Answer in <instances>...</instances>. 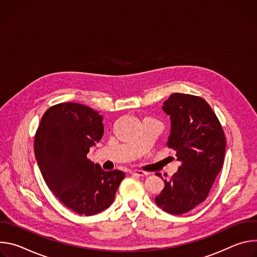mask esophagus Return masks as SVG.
<instances>
[{
  "instance_id": "1",
  "label": "esophagus",
  "mask_w": 257,
  "mask_h": 257,
  "mask_svg": "<svg viewBox=\"0 0 257 257\" xmlns=\"http://www.w3.org/2000/svg\"><path fill=\"white\" fill-rule=\"evenodd\" d=\"M131 174L134 175V176H138V177H146L149 175V173H146L144 171H138V170L131 172Z\"/></svg>"
}]
</instances>
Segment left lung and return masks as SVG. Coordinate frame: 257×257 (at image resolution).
Here are the masks:
<instances>
[{
	"label": "left lung",
	"instance_id": "8db88e82",
	"mask_svg": "<svg viewBox=\"0 0 257 257\" xmlns=\"http://www.w3.org/2000/svg\"><path fill=\"white\" fill-rule=\"evenodd\" d=\"M163 109L171 118L168 148L177 152L182 164L169 180L165 179L156 203L168 213L182 214L207 197L223 168L226 137L217 117L200 96L173 93Z\"/></svg>",
	"mask_w": 257,
	"mask_h": 257
}]
</instances>
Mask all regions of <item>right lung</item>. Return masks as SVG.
<instances>
[{"instance_id": "add662e5", "label": "right lung", "mask_w": 257, "mask_h": 257, "mask_svg": "<svg viewBox=\"0 0 257 257\" xmlns=\"http://www.w3.org/2000/svg\"><path fill=\"white\" fill-rule=\"evenodd\" d=\"M102 116L76 102L48 108L34 138V155L45 182L78 214L93 215L111 205L125 174L103 171L87 159L103 135Z\"/></svg>"}]
</instances>
